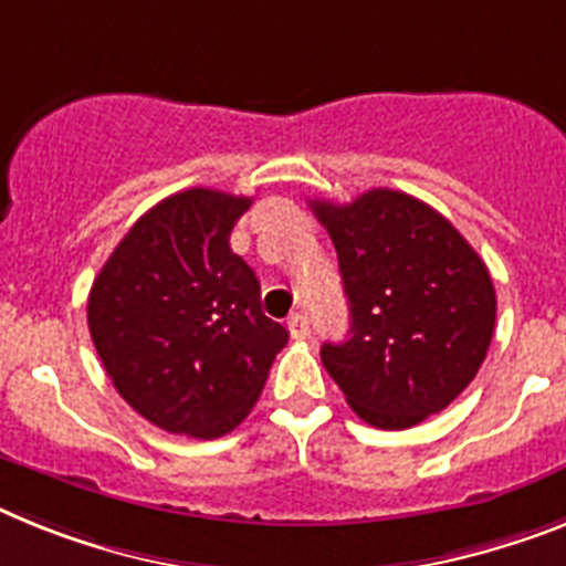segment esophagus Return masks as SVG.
Wrapping results in <instances>:
<instances>
[{
  "label": "esophagus",
  "mask_w": 566,
  "mask_h": 566,
  "mask_svg": "<svg viewBox=\"0 0 566 566\" xmlns=\"http://www.w3.org/2000/svg\"><path fill=\"white\" fill-rule=\"evenodd\" d=\"M287 331H291L293 339H307L311 336V322H307L305 313H293L287 319Z\"/></svg>",
  "instance_id": "obj_1"
}]
</instances>
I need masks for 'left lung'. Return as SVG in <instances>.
<instances>
[{"mask_svg": "<svg viewBox=\"0 0 566 566\" xmlns=\"http://www.w3.org/2000/svg\"><path fill=\"white\" fill-rule=\"evenodd\" d=\"M339 255L348 342L322 363L348 406L377 429L443 411L486 359L495 284L483 259L429 203L368 189L350 203L311 201Z\"/></svg>", "mask_w": 566, "mask_h": 566, "instance_id": "1", "label": "left lung"}]
</instances>
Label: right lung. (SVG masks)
I'll return each mask as SVG.
<instances>
[{
    "mask_svg": "<svg viewBox=\"0 0 566 566\" xmlns=\"http://www.w3.org/2000/svg\"><path fill=\"white\" fill-rule=\"evenodd\" d=\"M250 203L203 187L169 195L137 218L88 293V331L114 388L172 434L235 429L287 345L230 247Z\"/></svg>",
    "mask_w": 566,
    "mask_h": 566,
    "instance_id": "obj_1",
    "label": "right lung"
}]
</instances>
